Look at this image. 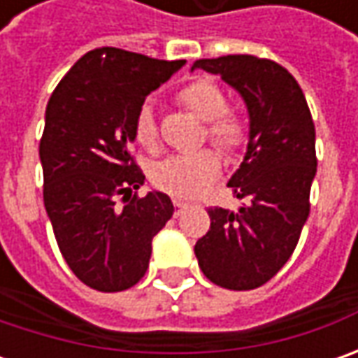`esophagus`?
<instances>
[{
    "label": "esophagus",
    "mask_w": 358,
    "mask_h": 358,
    "mask_svg": "<svg viewBox=\"0 0 358 358\" xmlns=\"http://www.w3.org/2000/svg\"><path fill=\"white\" fill-rule=\"evenodd\" d=\"M173 205H175V213L177 215H179V211H181V209H185L187 207L185 201H181V199H173Z\"/></svg>",
    "instance_id": "esophagus-1"
}]
</instances>
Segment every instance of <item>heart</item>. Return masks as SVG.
Wrapping results in <instances>:
<instances>
[{
	"instance_id": "b5f03b06",
	"label": "heart",
	"mask_w": 358,
	"mask_h": 358,
	"mask_svg": "<svg viewBox=\"0 0 358 358\" xmlns=\"http://www.w3.org/2000/svg\"><path fill=\"white\" fill-rule=\"evenodd\" d=\"M177 101L189 109L195 117L207 121L205 133L209 141L221 151L235 153L249 137V125L239 111L229 109L227 97L211 79L199 77L187 83L177 93ZM135 141L147 151H155L159 145L157 123L151 105L139 107L133 123ZM221 173V159L211 149H203L189 155H171L153 165L149 173L151 185L173 197H197L213 183Z\"/></svg>"
}]
</instances>
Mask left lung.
Instances as JSON below:
<instances>
[{"mask_svg": "<svg viewBox=\"0 0 358 358\" xmlns=\"http://www.w3.org/2000/svg\"><path fill=\"white\" fill-rule=\"evenodd\" d=\"M239 91L249 109V145L229 187L249 205L237 213L211 207V227L195 243L203 275L231 291L271 281L295 251L310 211L317 173L315 123L296 79L282 65L255 55L199 59Z\"/></svg>", "mask_w": 358, "mask_h": 358, "instance_id": "8db88e82", "label": "left lung"}]
</instances>
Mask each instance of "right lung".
<instances>
[{
	"label": "right lung",
	"mask_w": 358,
	"mask_h": 358,
	"mask_svg": "<svg viewBox=\"0 0 358 358\" xmlns=\"http://www.w3.org/2000/svg\"><path fill=\"white\" fill-rule=\"evenodd\" d=\"M183 63L93 49L49 97L39 141L43 203L65 263L95 291L117 293L141 281L151 241L171 219L165 193L137 195L145 175L131 143L145 97Z\"/></svg>",
	"instance_id": "obj_1"
}]
</instances>
